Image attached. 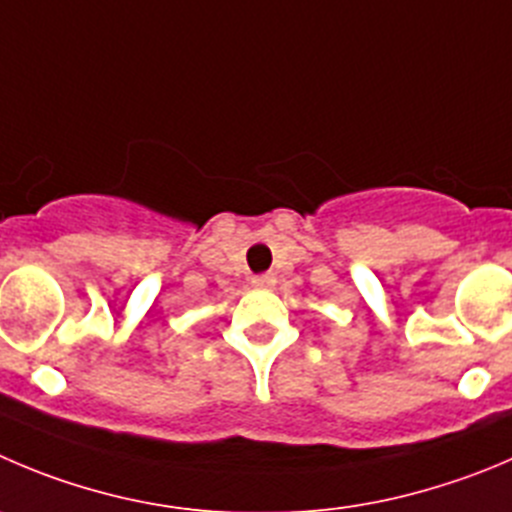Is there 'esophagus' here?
<instances>
[{
    "instance_id": "34e87169",
    "label": "esophagus",
    "mask_w": 512,
    "mask_h": 512,
    "mask_svg": "<svg viewBox=\"0 0 512 512\" xmlns=\"http://www.w3.org/2000/svg\"><path fill=\"white\" fill-rule=\"evenodd\" d=\"M274 284H276L274 274H259L251 279V286H256V289H271Z\"/></svg>"
}]
</instances>
